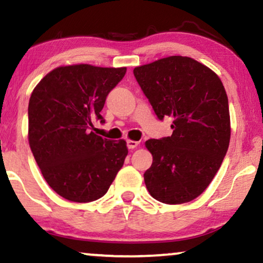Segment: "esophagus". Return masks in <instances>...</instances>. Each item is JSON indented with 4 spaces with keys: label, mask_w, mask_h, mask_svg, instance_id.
<instances>
[{
    "label": "esophagus",
    "mask_w": 263,
    "mask_h": 263,
    "mask_svg": "<svg viewBox=\"0 0 263 263\" xmlns=\"http://www.w3.org/2000/svg\"><path fill=\"white\" fill-rule=\"evenodd\" d=\"M139 146V142L138 141H133V140H127V147L129 149H133L135 148V147Z\"/></svg>",
    "instance_id": "34e87169"
}]
</instances>
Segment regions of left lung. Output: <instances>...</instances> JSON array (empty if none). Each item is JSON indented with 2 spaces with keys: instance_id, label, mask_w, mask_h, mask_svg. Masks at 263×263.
Listing matches in <instances>:
<instances>
[{
  "instance_id": "left-lung-1",
  "label": "left lung",
  "mask_w": 263,
  "mask_h": 263,
  "mask_svg": "<svg viewBox=\"0 0 263 263\" xmlns=\"http://www.w3.org/2000/svg\"><path fill=\"white\" fill-rule=\"evenodd\" d=\"M134 77L160 121L174 120L172 135L146 141L153 163L143 174L154 199L189 202L204 192L228 152L229 100L217 74L202 63L170 56L136 67Z\"/></svg>"
}]
</instances>
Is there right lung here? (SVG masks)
<instances>
[{"mask_svg":"<svg viewBox=\"0 0 263 263\" xmlns=\"http://www.w3.org/2000/svg\"><path fill=\"white\" fill-rule=\"evenodd\" d=\"M127 68L59 67L42 79L28 103V142L43 177L64 199L91 202L104 196L123 166L128 148L96 135L92 122Z\"/></svg>","mask_w":263,"mask_h":263,"instance_id":"obj_1","label":"right lung"}]
</instances>
